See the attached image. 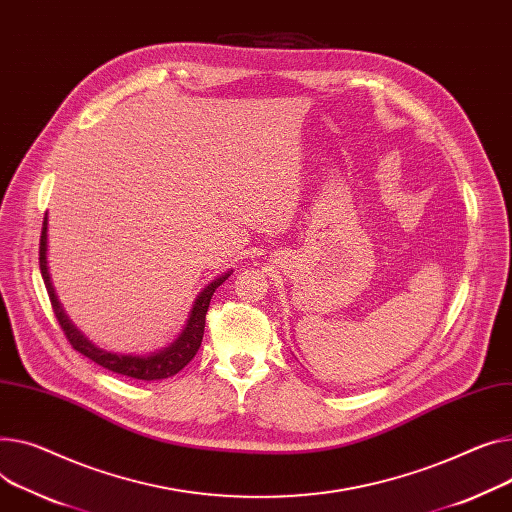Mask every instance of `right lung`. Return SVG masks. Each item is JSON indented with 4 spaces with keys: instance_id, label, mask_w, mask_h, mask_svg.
<instances>
[{
    "instance_id": "1",
    "label": "right lung",
    "mask_w": 512,
    "mask_h": 512,
    "mask_svg": "<svg viewBox=\"0 0 512 512\" xmlns=\"http://www.w3.org/2000/svg\"><path fill=\"white\" fill-rule=\"evenodd\" d=\"M39 265H41V274L45 280V288L53 306V313L67 337V342L72 344V348L80 354H84L86 358H90L92 362L100 364L102 368H109L117 374H123V377H131L138 381H160V379H168L177 374L179 370H183L193 356L197 354L201 339H203V327H206V313L210 300L216 292V288L230 276V271L220 278H216L214 282H210L206 288L201 290V294L195 298V304L191 309V315L187 319L185 329L181 331V335L175 339L173 344L168 348H162L158 352H152L148 356H138V354H115V352H107L98 346H94L90 339L76 329V325L70 321V317L65 315L63 306L59 304V298L55 294V288L51 284V276H49V267H47V214L43 220V230H41V247H39Z\"/></svg>"
}]
</instances>
